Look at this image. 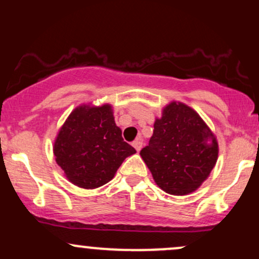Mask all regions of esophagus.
Here are the masks:
<instances>
[{"label": "esophagus", "instance_id": "34e87169", "mask_svg": "<svg viewBox=\"0 0 259 259\" xmlns=\"http://www.w3.org/2000/svg\"><path fill=\"white\" fill-rule=\"evenodd\" d=\"M133 146L135 147V150L139 152V151L142 148V141H141V139H136L135 141L133 142Z\"/></svg>", "mask_w": 259, "mask_h": 259}]
</instances>
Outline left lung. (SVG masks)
<instances>
[{
	"label": "left lung",
	"mask_w": 259,
	"mask_h": 259,
	"mask_svg": "<svg viewBox=\"0 0 259 259\" xmlns=\"http://www.w3.org/2000/svg\"><path fill=\"white\" fill-rule=\"evenodd\" d=\"M142 159L154 183L170 195L194 192L209 177L218 159L214 134L191 107L170 102L154 121Z\"/></svg>",
	"instance_id": "8db88e82"
}]
</instances>
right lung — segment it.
<instances>
[{"label":"right lung","instance_id":"1","mask_svg":"<svg viewBox=\"0 0 259 259\" xmlns=\"http://www.w3.org/2000/svg\"><path fill=\"white\" fill-rule=\"evenodd\" d=\"M53 153L70 183L96 189L111 181L123 160L136 151L121 138L111 105H81L59 129Z\"/></svg>","mask_w":259,"mask_h":259}]
</instances>
